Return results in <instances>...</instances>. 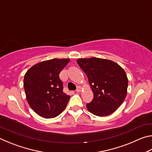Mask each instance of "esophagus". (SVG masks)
<instances>
[{
	"label": "esophagus",
	"mask_w": 152,
	"mask_h": 152,
	"mask_svg": "<svg viewBox=\"0 0 152 152\" xmlns=\"http://www.w3.org/2000/svg\"><path fill=\"white\" fill-rule=\"evenodd\" d=\"M76 91L77 92H81V91H82V88H81L80 86H78V88H77V89L76 90Z\"/></svg>",
	"instance_id": "obj_1"
}]
</instances>
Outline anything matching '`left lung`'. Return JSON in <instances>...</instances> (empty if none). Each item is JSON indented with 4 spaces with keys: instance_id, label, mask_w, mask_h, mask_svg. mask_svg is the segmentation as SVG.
<instances>
[{
    "instance_id": "obj_1",
    "label": "left lung",
    "mask_w": 152,
    "mask_h": 152,
    "mask_svg": "<svg viewBox=\"0 0 152 152\" xmlns=\"http://www.w3.org/2000/svg\"><path fill=\"white\" fill-rule=\"evenodd\" d=\"M77 63L86 74L94 94L86 104L90 112L99 117L114 113L124 101L128 78L125 70L111 60L99 58H80Z\"/></svg>"
}]
</instances>
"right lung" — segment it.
Listing matches in <instances>:
<instances>
[{
	"label": "right lung",
	"mask_w": 152,
	"mask_h": 152,
	"mask_svg": "<svg viewBox=\"0 0 152 152\" xmlns=\"http://www.w3.org/2000/svg\"><path fill=\"white\" fill-rule=\"evenodd\" d=\"M70 60L54 58L41 61L25 73L23 86L27 101L39 116L56 117L66 107L70 96L63 92L59 74Z\"/></svg>",
	"instance_id": "right-lung-1"
}]
</instances>
